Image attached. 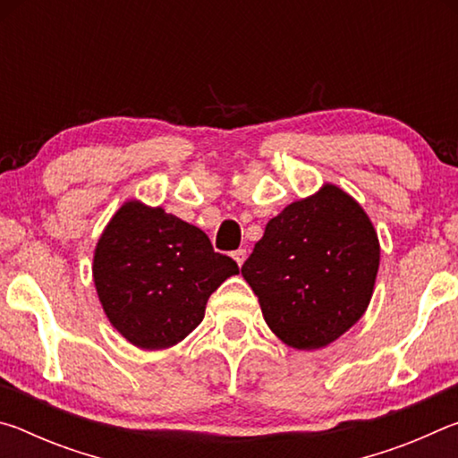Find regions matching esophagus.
Listing matches in <instances>:
<instances>
[{
    "mask_svg": "<svg viewBox=\"0 0 458 458\" xmlns=\"http://www.w3.org/2000/svg\"><path fill=\"white\" fill-rule=\"evenodd\" d=\"M232 259L236 260L238 267H242L244 260H246V250H244V248H238L236 252H232Z\"/></svg>",
    "mask_w": 458,
    "mask_h": 458,
    "instance_id": "1",
    "label": "esophagus"
}]
</instances>
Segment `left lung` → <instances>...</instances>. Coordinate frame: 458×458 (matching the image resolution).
<instances>
[{
  "instance_id": "8db88e82",
  "label": "left lung",
  "mask_w": 458,
  "mask_h": 458,
  "mask_svg": "<svg viewBox=\"0 0 458 458\" xmlns=\"http://www.w3.org/2000/svg\"><path fill=\"white\" fill-rule=\"evenodd\" d=\"M379 240L361 204L323 183L268 220L242 265L267 325L293 350H321L361 319L374 294Z\"/></svg>"
}]
</instances>
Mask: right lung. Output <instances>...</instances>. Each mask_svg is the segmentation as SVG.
Here are the masks:
<instances>
[{"instance_id": "add662e5", "label": "right lung", "mask_w": 458, "mask_h": 458, "mask_svg": "<svg viewBox=\"0 0 458 458\" xmlns=\"http://www.w3.org/2000/svg\"><path fill=\"white\" fill-rule=\"evenodd\" d=\"M204 230L161 206L127 199L100 234L92 281L108 323L131 345L169 350L204 319L210 294L238 275Z\"/></svg>"}]
</instances>
